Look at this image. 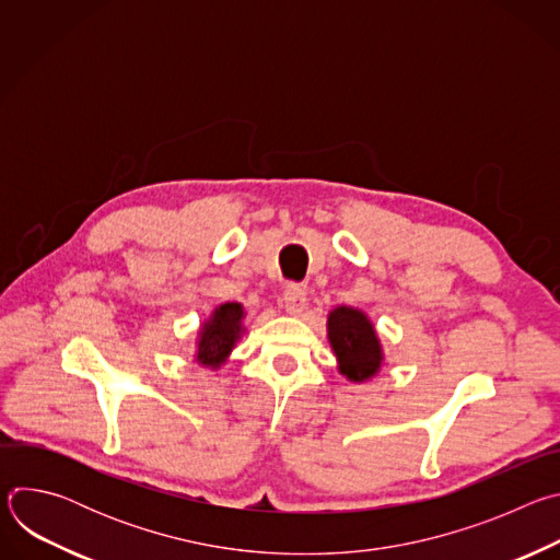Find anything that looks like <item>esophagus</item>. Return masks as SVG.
<instances>
[{"instance_id": "obj_1", "label": "esophagus", "mask_w": 560, "mask_h": 560, "mask_svg": "<svg viewBox=\"0 0 560 560\" xmlns=\"http://www.w3.org/2000/svg\"><path fill=\"white\" fill-rule=\"evenodd\" d=\"M283 305L290 314H301L305 307V290L301 285H288L283 292Z\"/></svg>"}]
</instances>
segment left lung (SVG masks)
<instances>
[{
	"mask_svg": "<svg viewBox=\"0 0 560 560\" xmlns=\"http://www.w3.org/2000/svg\"><path fill=\"white\" fill-rule=\"evenodd\" d=\"M328 341L337 357L339 372L363 383L378 374L385 357L370 316L352 305H337L328 314Z\"/></svg>",
	"mask_w": 560,
	"mask_h": 560,
	"instance_id": "8db88e82",
	"label": "left lung"
}]
</instances>
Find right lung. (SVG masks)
Wrapping results in <instances>:
<instances>
[{"mask_svg":"<svg viewBox=\"0 0 560 560\" xmlns=\"http://www.w3.org/2000/svg\"><path fill=\"white\" fill-rule=\"evenodd\" d=\"M244 318L246 310L242 303L228 301L217 305L208 322H203L199 328L195 361L210 370L221 368L234 350L236 341L246 335Z\"/></svg>","mask_w":560,"mask_h":560,"instance_id":"right-lung-1","label":"right lung"}]
</instances>
